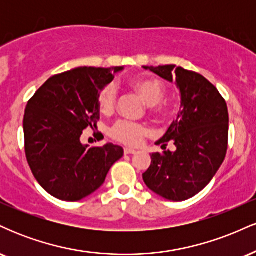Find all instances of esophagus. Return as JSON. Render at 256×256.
Segmentation results:
<instances>
[{"instance_id":"obj_1","label":"esophagus","mask_w":256,"mask_h":256,"mask_svg":"<svg viewBox=\"0 0 256 256\" xmlns=\"http://www.w3.org/2000/svg\"><path fill=\"white\" fill-rule=\"evenodd\" d=\"M124 152L126 155H128V154H136L137 150H134V149H131V148H124Z\"/></svg>"}]
</instances>
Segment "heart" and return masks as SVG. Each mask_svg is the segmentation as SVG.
I'll return each mask as SVG.
<instances>
[{
	"mask_svg": "<svg viewBox=\"0 0 256 256\" xmlns=\"http://www.w3.org/2000/svg\"><path fill=\"white\" fill-rule=\"evenodd\" d=\"M131 86L140 95V98L150 106L152 112L156 114H162L166 112V107L161 104V100L165 95L166 88L158 78L137 77L131 82ZM116 104V88L113 83H110L101 88L98 94V104L100 110L104 113H110L114 110ZM149 134V130L144 125L128 120H118L110 128L112 138L124 144L136 146L142 143L143 138Z\"/></svg>",
	"mask_w": 256,
	"mask_h": 256,
	"instance_id": "obj_1",
	"label": "heart"
}]
</instances>
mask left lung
Wrapping results in <instances>:
<instances>
[{
  "label": "left lung",
  "instance_id": "1",
  "mask_svg": "<svg viewBox=\"0 0 256 256\" xmlns=\"http://www.w3.org/2000/svg\"><path fill=\"white\" fill-rule=\"evenodd\" d=\"M180 92L177 119L156 144L164 152L150 155L143 180L152 192L170 201H185L204 190L224 161L228 150V112L218 89L204 76L176 64L148 67ZM176 146L166 150V143Z\"/></svg>",
  "mask_w": 256,
  "mask_h": 256
}]
</instances>
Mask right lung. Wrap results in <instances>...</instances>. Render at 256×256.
<instances>
[{"instance_id": "right-lung-1", "label": "right lung", "mask_w": 256, "mask_h": 256, "mask_svg": "<svg viewBox=\"0 0 256 256\" xmlns=\"http://www.w3.org/2000/svg\"><path fill=\"white\" fill-rule=\"evenodd\" d=\"M124 67H78L52 76L28 102L25 154L34 178L52 196L79 201L104 183L124 149L84 146L80 136L100 119L98 94Z\"/></svg>"}]
</instances>
